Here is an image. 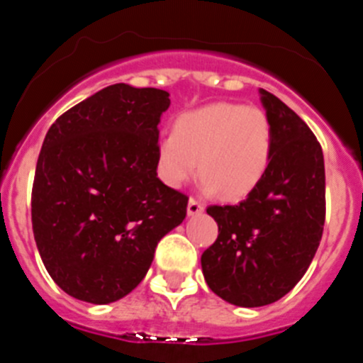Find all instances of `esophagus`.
Returning <instances> with one entry per match:
<instances>
[{
  "mask_svg": "<svg viewBox=\"0 0 363 363\" xmlns=\"http://www.w3.org/2000/svg\"><path fill=\"white\" fill-rule=\"evenodd\" d=\"M187 213L189 216H196V214L203 213V205H201L198 200H194V198H191L187 205Z\"/></svg>",
  "mask_w": 363,
  "mask_h": 363,
  "instance_id": "1",
  "label": "esophagus"
}]
</instances>
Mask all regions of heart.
Instances as JSON below:
<instances>
[{
    "label": "heart",
    "instance_id": "obj_1",
    "mask_svg": "<svg viewBox=\"0 0 363 363\" xmlns=\"http://www.w3.org/2000/svg\"><path fill=\"white\" fill-rule=\"evenodd\" d=\"M156 158L167 185H184L200 167L207 191L218 189L227 200H238L255 191L267 172L271 120L256 105L209 104L176 120L174 130L160 140Z\"/></svg>",
    "mask_w": 363,
    "mask_h": 363
}]
</instances>
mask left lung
Masks as SVG:
<instances>
[{"instance_id":"obj_1","label":"left lung","mask_w":363,"mask_h":363,"mask_svg":"<svg viewBox=\"0 0 363 363\" xmlns=\"http://www.w3.org/2000/svg\"><path fill=\"white\" fill-rule=\"evenodd\" d=\"M272 158L238 205H209L218 238L201 255L213 293L240 307L280 300L306 274L325 223V167L318 140L277 96L262 89Z\"/></svg>"}]
</instances>
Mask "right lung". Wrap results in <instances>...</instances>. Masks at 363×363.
I'll return each mask as SVG.
<instances>
[{
    "mask_svg": "<svg viewBox=\"0 0 363 363\" xmlns=\"http://www.w3.org/2000/svg\"><path fill=\"white\" fill-rule=\"evenodd\" d=\"M169 92L116 83L50 125L32 185V230L67 294L111 303L145 278L189 196L158 178V123Z\"/></svg>",
    "mask_w": 363,
    "mask_h": 363,
    "instance_id": "add662e5",
    "label": "right lung"
}]
</instances>
